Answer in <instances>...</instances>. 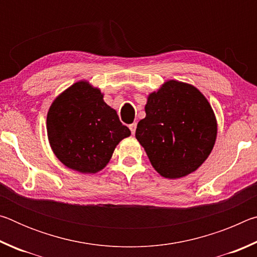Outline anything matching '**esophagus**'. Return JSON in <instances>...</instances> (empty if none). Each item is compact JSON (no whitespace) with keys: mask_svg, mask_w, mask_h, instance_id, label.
I'll return each mask as SVG.
<instances>
[{"mask_svg":"<svg viewBox=\"0 0 257 257\" xmlns=\"http://www.w3.org/2000/svg\"><path fill=\"white\" fill-rule=\"evenodd\" d=\"M136 128H137V123H136V122L129 124V129H130V132H132L133 135H134L135 133H136Z\"/></svg>","mask_w":257,"mask_h":257,"instance_id":"1","label":"esophagus"}]
</instances>
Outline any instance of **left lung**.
<instances>
[{
	"mask_svg": "<svg viewBox=\"0 0 257 257\" xmlns=\"http://www.w3.org/2000/svg\"><path fill=\"white\" fill-rule=\"evenodd\" d=\"M136 138L161 176L178 179L196 171L215 144L217 124L210 103L193 85L168 80L147 97Z\"/></svg>",
	"mask_w": 257,
	"mask_h": 257,
	"instance_id": "obj_1",
	"label": "left lung"
}]
</instances>
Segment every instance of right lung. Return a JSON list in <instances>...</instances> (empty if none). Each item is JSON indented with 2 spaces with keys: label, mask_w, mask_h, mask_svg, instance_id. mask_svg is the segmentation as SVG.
Masks as SVG:
<instances>
[{
  "label": "right lung",
  "mask_w": 257,
  "mask_h": 257,
  "mask_svg": "<svg viewBox=\"0 0 257 257\" xmlns=\"http://www.w3.org/2000/svg\"><path fill=\"white\" fill-rule=\"evenodd\" d=\"M47 136L56 158L67 168L96 173L108 163L113 151L130 130L103 94L81 80L56 97L46 118Z\"/></svg>",
  "instance_id": "obj_1"
}]
</instances>
